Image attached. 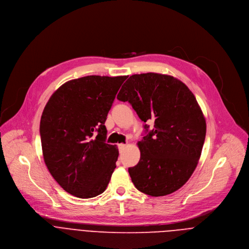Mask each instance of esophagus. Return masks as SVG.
Segmentation results:
<instances>
[{"label":"esophagus","mask_w":249,"mask_h":249,"mask_svg":"<svg viewBox=\"0 0 249 249\" xmlns=\"http://www.w3.org/2000/svg\"><path fill=\"white\" fill-rule=\"evenodd\" d=\"M126 146H127L126 144H119V145H118V150L121 152V151L126 147Z\"/></svg>","instance_id":"obj_1"}]
</instances>
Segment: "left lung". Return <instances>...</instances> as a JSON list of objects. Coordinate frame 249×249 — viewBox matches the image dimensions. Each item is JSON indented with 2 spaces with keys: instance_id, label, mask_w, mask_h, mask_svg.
<instances>
[{
  "instance_id": "8db88e82",
  "label": "left lung",
  "mask_w": 249,
  "mask_h": 249,
  "mask_svg": "<svg viewBox=\"0 0 249 249\" xmlns=\"http://www.w3.org/2000/svg\"><path fill=\"white\" fill-rule=\"evenodd\" d=\"M117 98L128 101L145 125L147 135L138 142L141 158L128 171L135 187L159 197L182 187L200 159L206 120L185 84L171 76L147 73L131 76Z\"/></svg>"
}]
</instances>
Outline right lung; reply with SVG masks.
Listing matches in <instances>:
<instances>
[{"label": "right lung", "mask_w": 249, "mask_h": 249, "mask_svg": "<svg viewBox=\"0 0 249 249\" xmlns=\"http://www.w3.org/2000/svg\"><path fill=\"white\" fill-rule=\"evenodd\" d=\"M127 78L87 76L69 81L45 105L39 129L43 159L66 192L88 199L107 187L119 153L105 142L104 123Z\"/></svg>", "instance_id": "1"}]
</instances>
